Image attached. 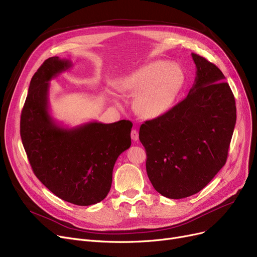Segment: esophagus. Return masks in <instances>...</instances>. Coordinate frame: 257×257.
Here are the masks:
<instances>
[{"label":"esophagus","mask_w":257,"mask_h":257,"mask_svg":"<svg viewBox=\"0 0 257 257\" xmlns=\"http://www.w3.org/2000/svg\"><path fill=\"white\" fill-rule=\"evenodd\" d=\"M131 137H132V140H133V141H138V139H139V134H138V132H137L136 130H133V131L131 132Z\"/></svg>","instance_id":"1"}]
</instances>
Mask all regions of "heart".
I'll return each instance as SVG.
<instances>
[{
    "mask_svg": "<svg viewBox=\"0 0 257 257\" xmlns=\"http://www.w3.org/2000/svg\"><path fill=\"white\" fill-rule=\"evenodd\" d=\"M184 72L177 64L153 62L126 76L121 90L137 95L135 107L145 118H157L174 105L184 84Z\"/></svg>",
    "mask_w": 257,
    "mask_h": 257,
    "instance_id": "heart-1",
    "label": "heart"
}]
</instances>
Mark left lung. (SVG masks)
Segmentation results:
<instances>
[{
  "label": "left lung",
  "mask_w": 257,
  "mask_h": 257,
  "mask_svg": "<svg viewBox=\"0 0 257 257\" xmlns=\"http://www.w3.org/2000/svg\"><path fill=\"white\" fill-rule=\"evenodd\" d=\"M191 56L197 76L186 98L139 131L149 179L169 199L190 197L214 178L226 163L236 122L234 96L222 71Z\"/></svg>",
  "instance_id": "obj_1"
}]
</instances>
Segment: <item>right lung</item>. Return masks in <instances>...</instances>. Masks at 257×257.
I'll return each instance as SVG.
<instances>
[{
  "mask_svg": "<svg viewBox=\"0 0 257 257\" xmlns=\"http://www.w3.org/2000/svg\"><path fill=\"white\" fill-rule=\"evenodd\" d=\"M71 60L46 59L33 75L21 115V138L34 175L56 197L78 206L101 202L111 189L118 157L131 146L133 123L91 121L62 125L50 114V81Z\"/></svg>",
  "mask_w": 257,
  "mask_h": 257,
  "instance_id": "right-lung-1",
  "label": "right lung"
}]
</instances>
